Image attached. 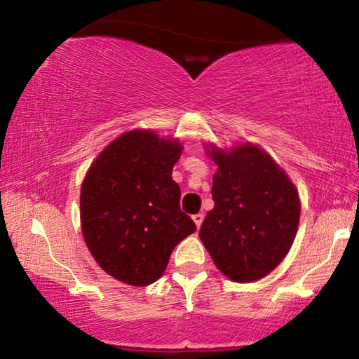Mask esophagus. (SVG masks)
Instances as JSON below:
<instances>
[{
  "label": "esophagus",
  "instance_id": "34e87169",
  "mask_svg": "<svg viewBox=\"0 0 359 359\" xmlns=\"http://www.w3.org/2000/svg\"><path fill=\"white\" fill-rule=\"evenodd\" d=\"M193 220H194V224L198 225V229L201 227V225H203V220H204V214H194L193 215Z\"/></svg>",
  "mask_w": 359,
  "mask_h": 359
}]
</instances>
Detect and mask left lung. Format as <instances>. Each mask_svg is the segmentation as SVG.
Wrapping results in <instances>:
<instances>
[{
  "instance_id": "8db88e82",
  "label": "left lung",
  "mask_w": 359,
  "mask_h": 359,
  "mask_svg": "<svg viewBox=\"0 0 359 359\" xmlns=\"http://www.w3.org/2000/svg\"><path fill=\"white\" fill-rule=\"evenodd\" d=\"M209 147L217 165L214 209L205 215L199 237L225 276L237 283L258 281L291 248L301 217L299 194L258 147L243 144L230 151Z\"/></svg>"
}]
</instances>
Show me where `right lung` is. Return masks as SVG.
<instances>
[{
    "label": "right lung",
    "mask_w": 359,
    "mask_h": 359,
    "mask_svg": "<svg viewBox=\"0 0 359 359\" xmlns=\"http://www.w3.org/2000/svg\"><path fill=\"white\" fill-rule=\"evenodd\" d=\"M183 145L151 130L121 135L93 161L81 184V230L93 258L112 278L149 286L196 224L180 209L171 171Z\"/></svg>",
    "instance_id": "right-lung-1"
}]
</instances>
